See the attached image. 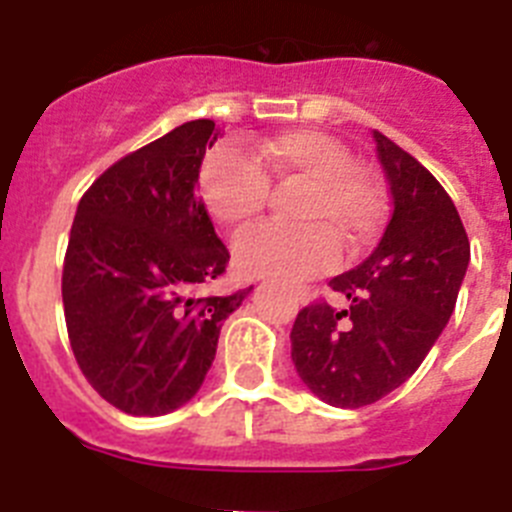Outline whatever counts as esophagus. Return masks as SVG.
Returning <instances> with one entry per match:
<instances>
[{
    "label": "esophagus",
    "mask_w": 512,
    "mask_h": 512,
    "mask_svg": "<svg viewBox=\"0 0 512 512\" xmlns=\"http://www.w3.org/2000/svg\"><path fill=\"white\" fill-rule=\"evenodd\" d=\"M295 300L300 302V305H307V302L312 300V295H310V287H297V289H295Z\"/></svg>",
    "instance_id": "obj_1"
}]
</instances>
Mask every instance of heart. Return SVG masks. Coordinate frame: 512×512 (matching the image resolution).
Segmentation results:
<instances>
[{"mask_svg":"<svg viewBox=\"0 0 512 512\" xmlns=\"http://www.w3.org/2000/svg\"><path fill=\"white\" fill-rule=\"evenodd\" d=\"M302 187L295 220L264 225L235 243V264L248 277L300 279L325 274L341 261V241L364 246L382 220V189L346 146L318 130H282L259 140L251 158L217 148L202 166L200 192L217 223L243 230L264 212L269 187Z\"/></svg>","mask_w":512,"mask_h":512,"instance_id":"1","label":"heart"}]
</instances>
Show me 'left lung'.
<instances>
[{
  "mask_svg": "<svg viewBox=\"0 0 512 512\" xmlns=\"http://www.w3.org/2000/svg\"><path fill=\"white\" fill-rule=\"evenodd\" d=\"M392 217L356 269L330 279L346 310L312 302L292 325V361L312 395L364 408L415 374L456 307L469 238L454 202L418 158L374 130Z\"/></svg>",
  "mask_w": 512,
  "mask_h": 512,
  "instance_id": "1",
  "label": "left lung"
}]
</instances>
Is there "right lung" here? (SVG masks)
<instances>
[{
    "mask_svg": "<svg viewBox=\"0 0 512 512\" xmlns=\"http://www.w3.org/2000/svg\"><path fill=\"white\" fill-rule=\"evenodd\" d=\"M215 140L212 120L184 122L112 164L76 207L61 279L71 351L128 415L192 400L223 320L251 292L197 297L230 261L194 189Z\"/></svg>",
    "mask_w": 512,
    "mask_h": 512,
    "instance_id": "obj_1",
    "label": "right lung"
}]
</instances>
